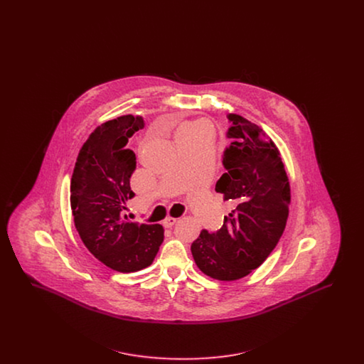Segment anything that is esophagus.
Segmentation results:
<instances>
[{"mask_svg":"<svg viewBox=\"0 0 364 364\" xmlns=\"http://www.w3.org/2000/svg\"><path fill=\"white\" fill-rule=\"evenodd\" d=\"M176 221H177V218H174V217H166L162 221V225L165 226V228H172L176 224Z\"/></svg>","mask_w":364,"mask_h":364,"instance_id":"34e87169","label":"esophagus"}]
</instances>
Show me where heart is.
<instances>
[{
    "label": "heart",
    "instance_id": "heart-1",
    "mask_svg": "<svg viewBox=\"0 0 364 364\" xmlns=\"http://www.w3.org/2000/svg\"><path fill=\"white\" fill-rule=\"evenodd\" d=\"M208 134V125L205 122H192L186 124L177 134V140H181V139H191L195 138V136H199V135H205Z\"/></svg>",
    "mask_w": 364,
    "mask_h": 364
}]
</instances>
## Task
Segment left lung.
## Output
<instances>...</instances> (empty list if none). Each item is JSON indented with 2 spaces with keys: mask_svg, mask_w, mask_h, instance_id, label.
I'll return each mask as SVG.
<instances>
[{
  "mask_svg": "<svg viewBox=\"0 0 364 364\" xmlns=\"http://www.w3.org/2000/svg\"><path fill=\"white\" fill-rule=\"evenodd\" d=\"M230 139L223 156L225 173L215 184L233 210L217 232L203 229L191 252L208 277L235 281L255 270L276 248L287 225L291 188L276 144L258 125L228 114Z\"/></svg>",
  "mask_w": 364,
  "mask_h": 364,
  "instance_id": "1",
  "label": "left lung"
}]
</instances>
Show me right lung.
<instances>
[{
    "label": "right lung",
    "instance_id": "right-lung-1",
    "mask_svg": "<svg viewBox=\"0 0 364 364\" xmlns=\"http://www.w3.org/2000/svg\"><path fill=\"white\" fill-rule=\"evenodd\" d=\"M143 127V119L131 114L97 127L70 178V208L82 242L97 259L122 273L150 266L164 242L162 225L129 221L122 214L125 202L135 196L129 178L136 156L127 143Z\"/></svg>",
    "mask_w": 364,
    "mask_h": 364
}]
</instances>
